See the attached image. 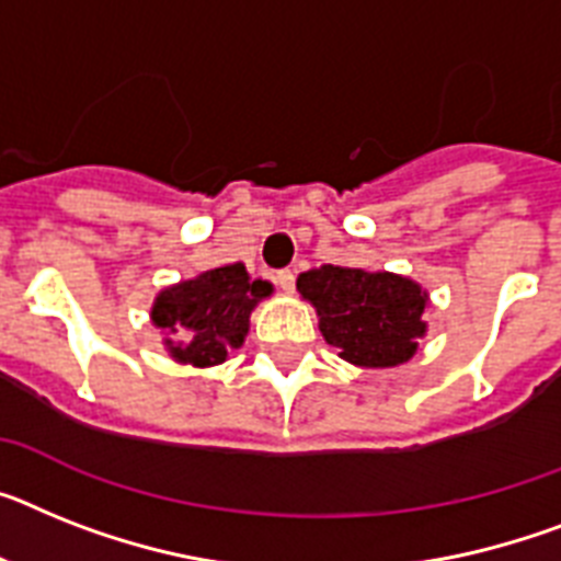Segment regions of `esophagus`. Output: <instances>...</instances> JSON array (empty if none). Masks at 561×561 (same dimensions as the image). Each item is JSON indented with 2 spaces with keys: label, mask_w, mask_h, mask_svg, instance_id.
Masks as SVG:
<instances>
[{
  "label": "esophagus",
  "mask_w": 561,
  "mask_h": 561,
  "mask_svg": "<svg viewBox=\"0 0 561 561\" xmlns=\"http://www.w3.org/2000/svg\"><path fill=\"white\" fill-rule=\"evenodd\" d=\"M276 285H279V288L285 290V294H290V290H294V285H296L294 271H279V273H276Z\"/></svg>",
  "instance_id": "obj_1"
}]
</instances>
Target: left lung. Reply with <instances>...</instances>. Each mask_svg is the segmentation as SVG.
<instances>
[{
  "mask_svg": "<svg viewBox=\"0 0 561 561\" xmlns=\"http://www.w3.org/2000/svg\"><path fill=\"white\" fill-rule=\"evenodd\" d=\"M296 290L317 310L324 342L356 368H399L427 333L431 296L411 276L322 265L299 273Z\"/></svg>",
  "mask_w": 561,
  "mask_h": 561,
  "instance_id": "8db88e82",
  "label": "left lung"
}]
</instances>
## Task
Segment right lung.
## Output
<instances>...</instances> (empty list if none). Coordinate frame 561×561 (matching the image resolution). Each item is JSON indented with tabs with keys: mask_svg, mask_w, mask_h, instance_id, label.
<instances>
[{
	"mask_svg": "<svg viewBox=\"0 0 561 561\" xmlns=\"http://www.w3.org/2000/svg\"><path fill=\"white\" fill-rule=\"evenodd\" d=\"M271 294V282L251 279L242 262H233L159 290L150 322L173 362L214 368L244 345L253 308Z\"/></svg>",
	"mask_w": 561,
	"mask_h": 561,
	"instance_id": "1",
	"label": "right lung"
}]
</instances>
